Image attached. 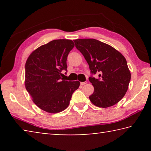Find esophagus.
I'll return each instance as SVG.
<instances>
[{"label":"esophagus","instance_id":"34e87169","mask_svg":"<svg viewBox=\"0 0 151 151\" xmlns=\"http://www.w3.org/2000/svg\"><path fill=\"white\" fill-rule=\"evenodd\" d=\"M86 83V82H81V85H82V86L85 85Z\"/></svg>","mask_w":151,"mask_h":151}]
</instances>
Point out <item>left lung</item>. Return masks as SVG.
<instances>
[{
	"instance_id": "8db88e82",
	"label": "left lung",
	"mask_w": 151,
	"mask_h": 151,
	"mask_svg": "<svg viewBox=\"0 0 151 151\" xmlns=\"http://www.w3.org/2000/svg\"><path fill=\"white\" fill-rule=\"evenodd\" d=\"M74 42L91 73H99V79L88 78L94 86V93L89 96L91 103L101 108L119 103L126 94L131 77L126 58L115 48L98 40L83 39Z\"/></svg>"
}]
</instances>
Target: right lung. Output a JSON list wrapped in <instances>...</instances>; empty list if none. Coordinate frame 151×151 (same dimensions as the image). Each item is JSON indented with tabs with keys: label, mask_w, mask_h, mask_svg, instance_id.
I'll use <instances>...</instances> for the list:
<instances>
[{
	"label": "right lung",
	"mask_w": 151,
	"mask_h": 151,
	"mask_svg": "<svg viewBox=\"0 0 151 151\" xmlns=\"http://www.w3.org/2000/svg\"><path fill=\"white\" fill-rule=\"evenodd\" d=\"M75 47L73 40L58 39L37 48L25 65V87L34 103L49 113H57L69 105L73 93L80 82L61 78L66 70L68 53Z\"/></svg>",
	"instance_id": "1"
}]
</instances>
